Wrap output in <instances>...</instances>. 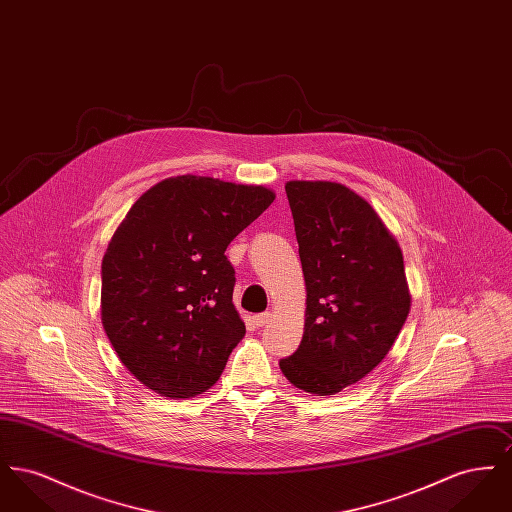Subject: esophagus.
Listing matches in <instances>:
<instances>
[{
	"instance_id": "obj_1",
	"label": "esophagus",
	"mask_w": 512,
	"mask_h": 512,
	"mask_svg": "<svg viewBox=\"0 0 512 512\" xmlns=\"http://www.w3.org/2000/svg\"><path fill=\"white\" fill-rule=\"evenodd\" d=\"M268 320H270V313H259V315H255V317H253V322H255V326H259V328H261V326H265V324H267Z\"/></svg>"
}]
</instances>
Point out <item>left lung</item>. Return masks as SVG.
Listing matches in <instances>:
<instances>
[{
  "mask_svg": "<svg viewBox=\"0 0 512 512\" xmlns=\"http://www.w3.org/2000/svg\"><path fill=\"white\" fill-rule=\"evenodd\" d=\"M307 286L305 332L280 359L295 388L334 395L382 363L411 295L401 249L361 195L336 182L286 184Z\"/></svg>",
  "mask_w": 512,
  "mask_h": 512,
  "instance_id": "1",
  "label": "left lung"
}]
</instances>
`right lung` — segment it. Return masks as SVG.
<instances>
[{
	"instance_id": "1",
	"label": "right lung",
	"mask_w": 512,
	"mask_h": 512,
	"mask_svg": "<svg viewBox=\"0 0 512 512\" xmlns=\"http://www.w3.org/2000/svg\"><path fill=\"white\" fill-rule=\"evenodd\" d=\"M274 201L263 186L176 176L142 195L101 263V320L122 365L171 399L209 390L245 324L228 244Z\"/></svg>"
}]
</instances>
